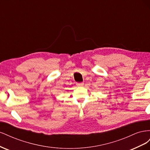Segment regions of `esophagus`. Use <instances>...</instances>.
<instances>
[{
    "label": "esophagus",
    "mask_w": 150,
    "mask_h": 150,
    "mask_svg": "<svg viewBox=\"0 0 150 150\" xmlns=\"http://www.w3.org/2000/svg\"><path fill=\"white\" fill-rule=\"evenodd\" d=\"M77 86H83L84 85V83H77Z\"/></svg>",
    "instance_id": "1"
}]
</instances>
